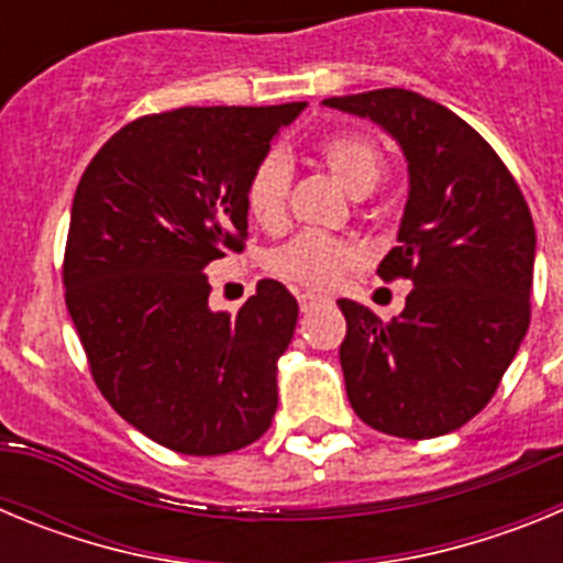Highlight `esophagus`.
<instances>
[{
    "label": "esophagus",
    "instance_id": "esophagus-1",
    "mask_svg": "<svg viewBox=\"0 0 563 563\" xmlns=\"http://www.w3.org/2000/svg\"><path fill=\"white\" fill-rule=\"evenodd\" d=\"M324 301L327 298L318 296V292H310V290L298 292V307H301V312L312 310V307H318V305H324Z\"/></svg>",
    "mask_w": 563,
    "mask_h": 563
}]
</instances>
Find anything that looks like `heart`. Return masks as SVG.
I'll return each mask as SVG.
<instances>
[{
	"instance_id": "1",
	"label": "heart",
	"mask_w": 563,
	"mask_h": 563,
	"mask_svg": "<svg viewBox=\"0 0 563 563\" xmlns=\"http://www.w3.org/2000/svg\"><path fill=\"white\" fill-rule=\"evenodd\" d=\"M321 161L327 163L335 180L355 197L369 194L383 180V154L363 134H332L318 146ZM290 191V163L287 154L273 148L251 168L245 183V208L258 225H282ZM357 265V247L346 239L327 233L305 231L287 239L285 245L267 253V271L292 285L327 290L338 285L343 273Z\"/></svg>"
}]
</instances>
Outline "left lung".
Instances as JSON below:
<instances>
[{"label": "left lung", "mask_w": 563, "mask_h": 563, "mask_svg": "<svg viewBox=\"0 0 563 563\" xmlns=\"http://www.w3.org/2000/svg\"><path fill=\"white\" fill-rule=\"evenodd\" d=\"M324 107L369 118L409 163L397 247L377 276L411 278L415 290L389 324L357 301H338L346 397L383 434H449L485 409L530 327V208L499 154L442 103L389 87Z\"/></svg>", "instance_id": "obj_1"}]
</instances>
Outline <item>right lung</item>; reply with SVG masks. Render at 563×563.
Segmentation results:
<instances>
[{"label":"right lung","mask_w":563,"mask_h":563,"mask_svg":"<svg viewBox=\"0 0 563 563\" xmlns=\"http://www.w3.org/2000/svg\"><path fill=\"white\" fill-rule=\"evenodd\" d=\"M305 107L146 114L76 188L64 287L89 372L129 426L177 454L245 449L276 415L296 298L262 278L236 316L213 312L206 267L245 247L247 174Z\"/></svg>","instance_id":"obj_1"}]
</instances>
